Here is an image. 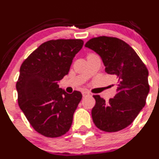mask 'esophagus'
Here are the masks:
<instances>
[{
  "mask_svg": "<svg viewBox=\"0 0 159 159\" xmlns=\"http://www.w3.org/2000/svg\"><path fill=\"white\" fill-rule=\"evenodd\" d=\"M82 94H83V97L90 96V93H89L88 91H83V93H82Z\"/></svg>",
  "mask_w": 159,
  "mask_h": 159,
  "instance_id": "obj_1",
  "label": "esophagus"
}]
</instances>
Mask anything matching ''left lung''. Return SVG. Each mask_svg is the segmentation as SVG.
I'll return each instance as SVG.
<instances>
[{
	"label": "left lung",
	"mask_w": 159,
	"mask_h": 159,
	"mask_svg": "<svg viewBox=\"0 0 159 159\" xmlns=\"http://www.w3.org/2000/svg\"><path fill=\"white\" fill-rule=\"evenodd\" d=\"M85 46L101 56L105 72L118 79L117 94L107 102L100 95H93L94 124L105 132L121 130L131 124L146 105L149 92L147 68L134 49L120 39L95 37Z\"/></svg>",
	"instance_id": "obj_1"
}]
</instances>
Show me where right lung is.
<instances>
[{
    "label": "right lung",
    "mask_w": 159,
    "mask_h": 159,
    "mask_svg": "<svg viewBox=\"0 0 159 159\" xmlns=\"http://www.w3.org/2000/svg\"><path fill=\"white\" fill-rule=\"evenodd\" d=\"M83 45L81 39L49 40L20 66L16 84L19 106L30 125L42 136L59 137L71 127L82 94L66 93L57 83L68 74L73 57Z\"/></svg>",
    "instance_id": "add662e5"
}]
</instances>
